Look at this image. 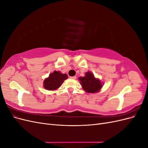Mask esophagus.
Returning <instances> with one entry per match:
<instances>
[{
	"label": "esophagus",
	"mask_w": 148,
	"mask_h": 148,
	"mask_svg": "<svg viewBox=\"0 0 148 148\" xmlns=\"http://www.w3.org/2000/svg\"><path fill=\"white\" fill-rule=\"evenodd\" d=\"M70 78L73 79H76V78H77V77H75H75H71Z\"/></svg>",
	"instance_id": "esophagus-1"
}]
</instances>
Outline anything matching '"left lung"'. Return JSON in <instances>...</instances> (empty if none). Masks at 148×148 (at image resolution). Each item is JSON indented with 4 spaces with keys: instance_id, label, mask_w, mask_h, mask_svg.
Instances as JSON below:
<instances>
[{
    "instance_id": "obj_1",
    "label": "left lung",
    "mask_w": 148,
    "mask_h": 148,
    "mask_svg": "<svg viewBox=\"0 0 148 148\" xmlns=\"http://www.w3.org/2000/svg\"><path fill=\"white\" fill-rule=\"evenodd\" d=\"M79 83L84 90L89 93H96L99 92L102 87L101 80L96 78L93 73L87 71L83 77H79Z\"/></svg>"
}]
</instances>
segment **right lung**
Wrapping results in <instances>:
<instances>
[{"label": "right lung", "instance_id": "add662e5", "mask_svg": "<svg viewBox=\"0 0 148 148\" xmlns=\"http://www.w3.org/2000/svg\"><path fill=\"white\" fill-rule=\"evenodd\" d=\"M68 76L66 74H63L59 71H54L49 75V77L44 81V88L49 91H53L58 89L66 79Z\"/></svg>", "mask_w": 148, "mask_h": 148}]
</instances>
